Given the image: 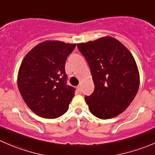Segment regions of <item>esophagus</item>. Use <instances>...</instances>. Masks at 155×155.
<instances>
[{
    "label": "esophagus",
    "instance_id": "1",
    "mask_svg": "<svg viewBox=\"0 0 155 155\" xmlns=\"http://www.w3.org/2000/svg\"><path fill=\"white\" fill-rule=\"evenodd\" d=\"M76 88H77V90L79 92H81V91H82V88H81V85H79L77 87H76Z\"/></svg>",
    "mask_w": 155,
    "mask_h": 155
}]
</instances>
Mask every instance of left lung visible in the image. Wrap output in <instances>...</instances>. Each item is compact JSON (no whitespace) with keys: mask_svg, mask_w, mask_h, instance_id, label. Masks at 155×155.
<instances>
[{"mask_svg":"<svg viewBox=\"0 0 155 155\" xmlns=\"http://www.w3.org/2000/svg\"><path fill=\"white\" fill-rule=\"evenodd\" d=\"M77 47L89 65L94 85V92L85 97L90 112L103 120L122 114L135 98L140 83L131 52L108 35L79 43Z\"/></svg>","mask_w":155,"mask_h":155,"instance_id":"left-lung-1","label":"left lung"}]
</instances>
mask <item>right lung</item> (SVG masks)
Segmentation results:
<instances>
[{"mask_svg": "<svg viewBox=\"0 0 155 155\" xmlns=\"http://www.w3.org/2000/svg\"><path fill=\"white\" fill-rule=\"evenodd\" d=\"M76 45L47 40L35 46L21 63L18 88L28 108L41 117L54 119L68 110L75 88L66 85L65 63Z\"/></svg>", "mask_w": 155, "mask_h": 155, "instance_id": "right-lung-1", "label": "right lung"}]
</instances>
